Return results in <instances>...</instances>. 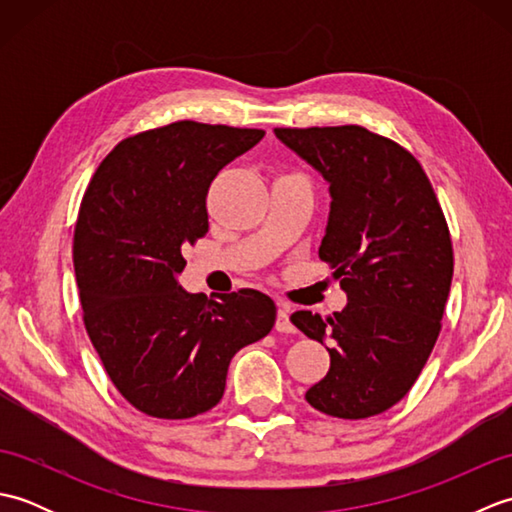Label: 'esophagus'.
<instances>
[{"label":"esophagus","instance_id":"34e87169","mask_svg":"<svg viewBox=\"0 0 512 512\" xmlns=\"http://www.w3.org/2000/svg\"><path fill=\"white\" fill-rule=\"evenodd\" d=\"M275 330L281 332V334H292V332H295V325H292V321H290V308L288 306H279Z\"/></svg>","mask_w":512,"mask_h":512}]
</instances>
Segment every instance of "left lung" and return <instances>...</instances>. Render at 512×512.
<instances>
[{
  "instance_id": "8db88e82",
  "label": "left lung",
  "mask_w": 512,
  "mask_h": 512,
  "mask_svg": "<svg viewBox=\"0 0 512 512\" xmlns=\"http://www.w3.org/2000/svg\"><path fill=\"white\" fill-rule=\"evenodd\" d=\"M275 136L330 182L319 257L347 306L290 317L310 339L330 336V372L306 391L328 416L361 420L405 398L438 341L453 279L447 220L427 173L405 147L361 125L277 127Z\"/></svg>"
}]
</instances>
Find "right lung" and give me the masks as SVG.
<instances>
[{
	"mask_svg": "<svg viewBox=\"0 0 512 512\" xmlns=\"http://www.w3.org/2000/svg\"><path fill=\"white\" fill-rule=\"evenodd\" d=\"M264 134L195 121L147 129L121 140L85 189L72 244L85 330L114 387L151 418L213 409L235 352L275 325L264 292L206 299L176 279L182 248L209 231L213 178Z\"/></svg>",
	"mask_w": 512,
	"mask_h": 512,
	"instance_id": "add662e5",
	"label": "right lung"
}]
</instances>
